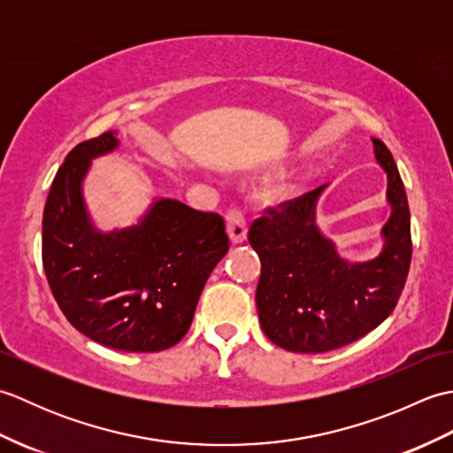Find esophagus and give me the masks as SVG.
<instances>
[{
	"mask_svg": "<svg viewBox=\"0 0 453 453\" xmlns=\"http://www.w3.org/2000/svg\"><path fill=\"white\" fill-rule=\"evenodd\" d=\"M226 229L232 243H243L247 239V221L239 210H229L226 214Z\"/></svg>",
	"mask_w": 453,
	"mask_h": 453,
	"instance_id": "34e87169",
	"label": "esophagus"
}]
</instances>
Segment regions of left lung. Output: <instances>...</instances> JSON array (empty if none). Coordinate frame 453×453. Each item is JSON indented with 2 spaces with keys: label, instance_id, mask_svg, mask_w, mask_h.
Listing matches in <instances>:
<instances>
[{
  "label": "left lung",
  "instance_id": "obj_1",
  "mask_svg": "<svg viewBox=\"0 0 453 453\" xmlns=\"http://www.w3.org/2000/svg\"><path fill=\"white\" fill-rule=\"evenodd\" d=\"M388 175L389 219L380 255L349 263L317 226L321 185L257 219L249 243L261 258L257 311L263 333L290 352L319 354L362 339L395 310L411 266L407 192L386 143L372 138Z\"/></svg>",
  "mask_w": 453,
  "mask_h": 453
}]
</instances>
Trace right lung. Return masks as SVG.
I'll return each instance as SVG.
<instances>
[{
  "label": "right lung",
  "mask_w": 453,
  "mask_h": 453,
  "mask_svg": "<svg viewBox=\"0 0 453 453\" xmlns=\"http://www.w3.org/2000/svg\"><path fill=\"white\" fill-rule=\"evenodd\" d=\"M117 132L81 142L52 180L42 218V265L75 329L124 352H159L187 334L208 276L226 257L224 218L156 198L136 224L101 232L83 198L93 159Z\"/></svg>",
  "instance_id": "1"
}]
</instances>
